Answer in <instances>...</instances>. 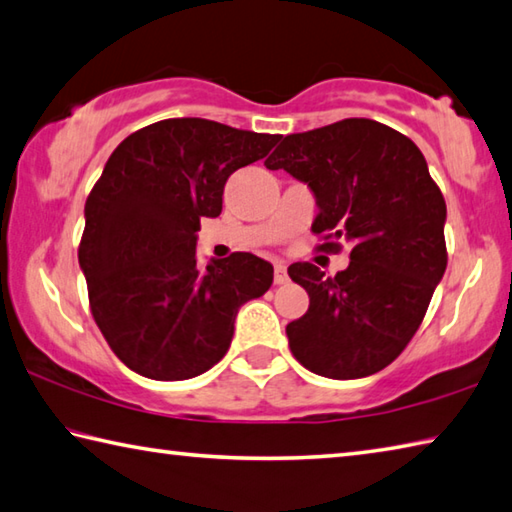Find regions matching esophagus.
<instances>
[{
    "mask_svg": "<svg viewBox=\"0 0 512 512\" xmlns=\"http://www.w3.org/2000/svg\"><path fill=\"white\" fill-rule=\"evenodd\" d=\"M275 284H286L288 282V273H286V264L284 262H275Z\"/></svg>",
    "mask_w": 512,
    "mask_h": 512,
    "instance_id": "esophagus-1",
    "label": "esophagus"
}]
</instances>
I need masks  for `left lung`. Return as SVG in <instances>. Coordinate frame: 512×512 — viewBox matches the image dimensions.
Returning <instances> with one entry per match:
<instances>
[{"instance_id": "8db88e82", "label": "left lung", "mask_w": 512, "mask_h": 512, "mask_svg": "<svg viewBox=\"0 0 512 512\" xmlns=\"http://www.w3.org/2000/svg\"><path fill=\"white\" fill-rule=\"evenodd\" d=\"M264 165L309 185L311 230L331 239L322 246H351L336 277L309 262L288 266L309 293V311L286 327L293 356L336 380L385 369L421 327L448 266L445 199L425 156L392 127L345 118L286 136Z\"/></svg>"}]
</instances>
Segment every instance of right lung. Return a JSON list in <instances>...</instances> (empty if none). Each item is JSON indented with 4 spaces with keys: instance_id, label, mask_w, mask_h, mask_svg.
<instances>
[{
    "instance_id": "1",
    "label": "right lung",
    "mask_w": 512,
    "mask_h": 512,
    "mask_svg": "<svg viewBox=\"0 0 512 512\" xmlns=\"http://www.w3.org/2000/svg\"><path fill=\"white\" fill-rule=\"evenodd\" d=\"M280 141L206 118H167L129 134L85 203L78 259L111 351L145 378L185 380L226 356L239 306L264 295L273 266L250 253L197 264L203 217L224 185Z\"/></svg>"
}]
</instances>
